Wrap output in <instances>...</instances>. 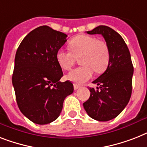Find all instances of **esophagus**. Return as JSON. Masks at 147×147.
Returning a JSON list of instances; mask_svg holds the SVG:
<instances>
[{"mask_svg":"<svg viewBox=\"0 0 147 147\" xmlns=\"http://www.w3.org/2000/svg\"><path fill=\"white\" fill-rule=\"evenodd\" d=\"M78 88H80L79 85H77V84H74V89H75V90H78Z\"/></svg>","mask_w":147,"mask_h":147,"instance_id":"esophagus-1","label":"esophagus"}]
</instances>
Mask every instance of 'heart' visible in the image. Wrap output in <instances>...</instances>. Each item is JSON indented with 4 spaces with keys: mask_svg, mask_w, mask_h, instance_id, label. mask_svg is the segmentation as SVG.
I'll return each instance as SVG.
<instances>
[{
    "mask_svg": "<svg viewBox=\"0 0 147 147\" xmlns=\"http://www.w3.org/2000/svg\"><path fill=\"white\" fill-rule=\"evenodd\" d=\"M70 51L59 49L56 54L57 63L64 70H69L80 57L82 66L68 74L67 78L76 84H82L92 77L94 71L102 73L109 63V51L107 43L95 37L80 34L69 42Z\"/></svg>",
    "mask_w": 147,
    "mask_h": 147,
    "instance_id": "obj_1",
    "label": "heart"
}]
</instances>
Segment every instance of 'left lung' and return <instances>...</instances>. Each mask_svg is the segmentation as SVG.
I'll return each mask as SVG.
<instances>
[{
	"instance_id": "left-lung-1",
	"label": "left lung",
	"mask_w": 147,
	"mask_h": 147,
	"mask_svg": "<svg viewBox=\"0 0 147 147\" xmlns=\"http://www.w3.org/2000/svg\"><path fill=\"white\" fill-rule=\"evenodd\" d=\"M89 34H102L109 51V63L107 70L93 83L90 95L83 103L88 115L96 121H107L122 112L131 96L134 67L129 50L121 36L106 26H99Z\"/></svg>"
}]
</instances>
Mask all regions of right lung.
Wrapping results in <instances>:
<instances>
[{
	"label": "right lung",
	"instance_id": "right-lung-1",
	"mask_svg": "<svg viewBox=\"0 0 147 147\" xmlns=\"http://www.w3.org/2000/svg\"><path fill=\"white\" fill-rule=\"evenodd\" d=\"M66 37L49 26H40L24 38L16 51L12 77L16 102L21 113L35 124L55 121L65 98L73 93L71 82H59L63 73L56 59Z\"/></svg>",
	"mask_w": 147,
	"mask_h": 147
}]
</instances>
